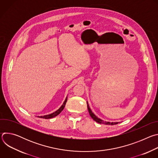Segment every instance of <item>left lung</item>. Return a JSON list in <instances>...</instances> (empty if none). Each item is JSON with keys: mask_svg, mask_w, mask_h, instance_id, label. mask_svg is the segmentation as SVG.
<instances>
[{"mask_svg": "<svg viewBox=\"0 0 158 158\" xmlns=\"http://www.w3.org/2000/svg\"><path fill=\"white\" fill-rule=\"evenodd\" d=\"M87 109H88V110H89V114H90V116H91V118H92L96 122H97V123H99V124H107V125H114V124H118V122H109V121H104L102 120L101 119L98 118V117L93 113V112H92L91 109H90L87 102Z\"/></svg>", "mask_w": 158, "mask_h": 158, "instance_id": "8db88e82", "label": "left lung"}]
</instances>
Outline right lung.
Segmentation results:
<instances>
[{
    "label": "right lung",
    "mask_w": 158,
    "mask_h": 158,
    "mask_svg": "<svg viewBox=\"0 0 158 158\" xmlns=\"http://www.w3.org/2000/svg\"><path fill=\"white\" fill-rule=\"evenodd\" d=\"M67 101V96L66 97L64 102H63L62 105L60 107V108L59 109H57L56 111L52 112V113L50 114H48V115H45V116H37L38 118H43V119H51V118H53L56 116H57L58 114H59L60 112L62 111V110L64 109L65 106V104H66V102Z\"/></svg>",
    "instance_id": "right-lung-1"
}]
</instances>
